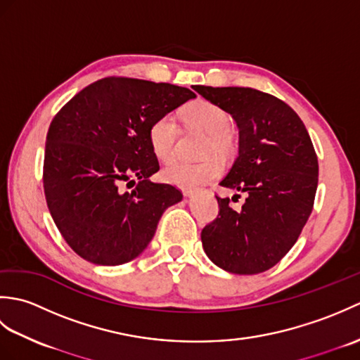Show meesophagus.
Here are the masks:
<instances>
[{"instance_id":"esophagus-1","label":"esophagus","mask_w":360,"mask_h":360,"mask_svg":"<svg viewBox=\"0 0 360 360\" xmlns=\"http://www.w3.org/2000/svg\"><path fill=\"white\" fill-rule=\"evenodd\" d=\"M202 192H205V190H201V188H186V190H184V195H186V196H193V195L202 193Z\"/></svg>"}]
</instances>
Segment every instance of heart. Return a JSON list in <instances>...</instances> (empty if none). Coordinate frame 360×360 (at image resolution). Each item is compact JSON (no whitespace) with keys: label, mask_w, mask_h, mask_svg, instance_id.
Returning <instances> with one entry per match:
<instances>
[{"label":"heart","mask_w":360,"mask_h":360,"mask_svg":"<svg viewBox=\"0 0 360 360\" xmlns=\"http://www.w3.org/2000/svg\"><path fill=\"white\" fill-rule=\"evenodd\" d=\"M182 117L187 124L210 134L205 151L223 153L229 148L226 133L231 128L232 119L229 112L205 98H196L182 108ZM178 124L172 114H162L151 122L148 128V141L156 158L162 162H170L176 153V139H178ZM223 165L217 158H209L202 162H174L162 170V178L168 184L182 188H193L219 176Z\"/></svg>","instance_id":"obj_1"}]
</instances>
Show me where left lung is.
<instances>
[{"mask_svg": "<svg viewBox=\"0 0 360 360\" xmlns=\"http://www.w3.org/2000/svg\"><path fill=\"white\" fill-rule=\"evenodd\" d=\"M193 89L236 122L238 158L219 186L248 195L238 212L229 198L217 196L218 218L201 232L204 252L227 272H264L294 246L312 212L319 162L311 137L297 112L271 94L238 86Z\"/></svg>", "mask_w": 360, "mask_h": 360, "instance_id": "obj_1", "label": "left lung"}]
</instances>
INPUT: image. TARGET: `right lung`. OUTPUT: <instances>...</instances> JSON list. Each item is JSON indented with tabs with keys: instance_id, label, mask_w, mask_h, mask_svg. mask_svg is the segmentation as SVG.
<instances>
[{
	"instance_id": "1",
	"label": "right lung",
	"mask_w": 360,
	"mask_h": 360,
	"mask_svg": "<svg viewBox=\"0 0 360 360\" xmlns=\"http://www.w3.org/2000/svg\"><path fill=\"white\" fill-rule=\"evenodd\" d=\"M196 94L139 79L106 77L75 94L46 136L43 186L53 223L75 254L117 266L147 249L165 209L182 200L150 176L159 162L148 141L151 122ZM140 179L131 193L120 184Z\"/></svg>"
}]
</instances>
